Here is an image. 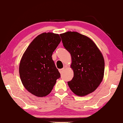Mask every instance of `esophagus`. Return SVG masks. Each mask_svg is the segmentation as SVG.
I'll use <instances>...</instances> for the list:
<instances>
[{"instance_id": "1", "label": "esophagus", "mask_w": 123, "mask_h": 123, "mask_svg": "<svg viewBox=\"0 0 123 123\" xmlns=\"http://www.w3.org/2000/svg\"><path fill=\"white\" fill-rule=\"evenodd\" d=\"M64 70H65V68H62V69H59V72H60V74H62V73L63 72V71Z\"/></svg>"}]
</instances>
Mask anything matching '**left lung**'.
<instances>
[{
    "mask_svg": "<svg viewBox=\"0 0 123 123\" xmlns=\"http://www.w3.org/2000/svg\"><path fill=\"white\" fill-rule=\"evenodd\" d=\"M62 42L71 54L74 71L68 86L75 94L84 96L95 91L103 80L105 60L93 41L77 32L60 34Z\"/></svg>",
    "mask_w": 123,
    "mask_h": 123,
    "instance_id": "obj_1",
    "label": "left lung"
}]
</instances>
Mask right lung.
<instances>
[{
    "instance_id": "1",
    "label": "right lung",
    "mask_w": 123,
    "mask_h": 123,
    "mask_svg": "<svg viewBox=\"0 0 123 123\" xmlns=\"http://www.w3.org/2000/svg\"><path fill=\"white\" fill-rule=\"evenodd\" d=\"M61 41L58 34L41 33L26 49L21 59L19 74L28 91L37 97L50 93L60 74L52 59V54Z\"/></svg>"
}]
</instances>
